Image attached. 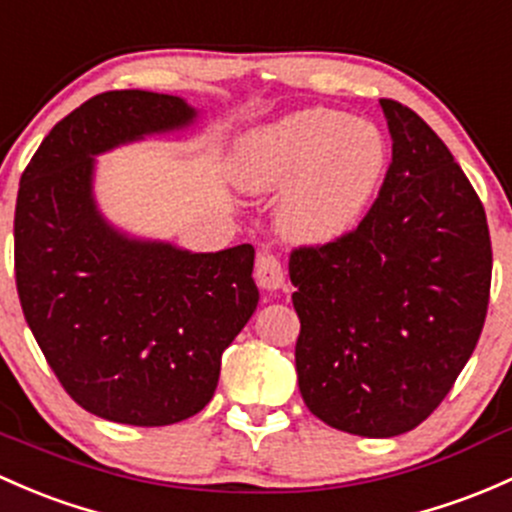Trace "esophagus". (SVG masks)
Returning <instances> with one entry per match:
<instances>
[{
  "label": "esophagus",
  "instance_id": "34e87169",
  "mask_svg": "<svg viewBox=\"0 0 512 512\" xmlns=\"http://www.w3.org/2000/svg\"><path fill=\"white\" fill-rule=\"evenodd\" d=\"M255 279L262 289H284L287 282H284V267L279 257L272 255V252H262L257 257Z\"/></svg>",
  "mask_w": 512,
  "mask_h": 512
}]
</instances>
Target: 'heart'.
<instances>
[{"label":"heart","instance_id":"obj_1","mask_svg":"<svg viewBox=\"0 0 512 512\" xmlns=\"http://www.w3.org/2000/svg\"><path fill=\"white\" fill-rule=\"evenodd\" d=\"M385 169L378 127L333 110H304L240 144L238 179L252 191L284 188L279 225L301 242L341 238L358 223Z\"/></svg>","mask_w":512,"mask_h":512}]
</instances>
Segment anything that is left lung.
<instances>
[{"mask_svg":"<svg viewBox=\"0 0 512 512\" xmlns=\"http://www.w3.org/2000/svg\"><path fill=\"white\" fill-rule=\"evenodd\" d=\"M392 161L358 225L289 255L299 392L328 427L397 437L441 405L491 299L486 211L432 127L380 100Z\"/></svg>","mask_w":512,"mask_h":512,"instance_id":"8db88e82","label":"left lung"}]
</instances>
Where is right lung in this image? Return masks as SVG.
Wrapping results in <instances>:
<instances>
[{"label":"right lung","mask_w":512,"mask_h":512,"mask_svg":"<svg viewBox=\"0 0 512 512\" xmlns=\"http://www.w3.org/2000/svg\"><path fill=\"white\" fill-rule=\"evenodd\" d=\"M174 95L100 93L56 122L21 174L14 272L21 311L83 410L164 427L211 402L220 355L257 309L255 250H176L107 228L90 196L93 157L186 125Z\"/></svg>","instance_id":"obj_1"}]
</instances>
